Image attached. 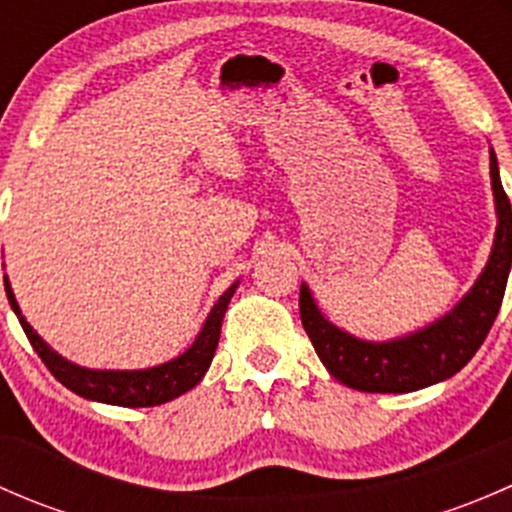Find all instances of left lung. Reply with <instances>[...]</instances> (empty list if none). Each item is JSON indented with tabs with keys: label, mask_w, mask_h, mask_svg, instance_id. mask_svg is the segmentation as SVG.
<instances>
[{
	"label": "left lung",
	"mask_w": 512,
	"mask_h": 512,
	"mask_svg": "<svg viewBox=\"0 0 512 512\" xmlns=\"http://www.w3.org/2000/svg\"><path fill=\"white\" fill-rule=\"evenodd\" d=\"M490 188H493L495 227L493 247L473 287L443 317L404 337L369 342L344 332L324 317L312 289L299 287V317L304 332L329 374L344 386L366 394H409L463 369L488 337L512 265V208L500 183L495 151L490 148Z\"/></svg>",
	"instance_id": "8db88e82"
}]
</instances>
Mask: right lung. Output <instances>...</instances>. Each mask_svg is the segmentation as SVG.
I'll return each instance as SVG.
<instances>
[{
  "instance_id": "right-lung-1",
  "label": "right lung",
  "mask_w": 512,
  "mask_h": 512,
  "mask_svg": "<svg viewBox=\"0 0 512 512\" xmlns=\"http://www.w3.org/2000/svg\"><path fill=\"white\" fill-rule=\"evenodd\" d=\"M240 280L232 282L230 287L220 294L218 302L210 309L208 319H205L203 329L198 332L195 342L178 354L175 359L165 361V364L151 366V369H89V366H79L74 361L64 359L59 352L49 347L39 334L34 332L32 324L24 319L22 309H19L14 289L9 285V277L4 275V292H7L9 304H12L14 314L19 317L24 334L32 342L34 352L41 356L46 369L61 381L69 391L84 396L89 401L111 406H126V409H143V406H160L165 401L178 399L180 394L193 389L200 384L205 371L210 369L215 349L220 342V327L230 304L232 294H235Z\"/></svg>"
}]
</instances>
